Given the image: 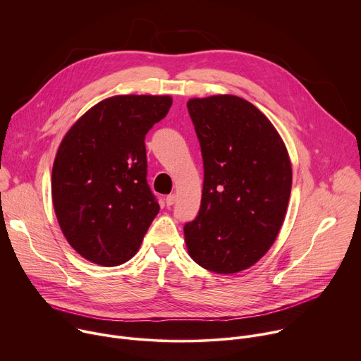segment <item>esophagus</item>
I'll list each match as a JSON object with an SVG mask.
<instances>
[{"mask_svg": "<svg viewBox=\"0 0 361 361\" xmlns=\"http://www.w3.org/2000/svg\"><path fill=\"white\" fill-rule=\"evenodd\" d=\"M176 202V194H170L166 197V204L167 207H171V205Z\"/></svg>", "mask_w": 361, "mask_h": 361, "instance_id": "34e87169", "label": "esophagus"}]
</instances>
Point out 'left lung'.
Listing matches in <instances>:
<instances>
[{"instance_id":"left-lung-1","label":"left lung","mask_w":361,"mask_h":361,"mask_svg":"<svg viewBox=\"0 0 361 361\" xmlns=\"http://www.w3.org/2000/svg\"><path fill=\"white\" fill-rule=\"evenodd\" d=\"M204 164L198 216L184 226L191 259L219 274L243 271L276 241L291 192L287 148L270 120L235 95L191 98Z\"/></svg>"}]
</instances>
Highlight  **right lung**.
Returning <instances> with one entry per match:
<instances>
[{
    "instance_id": "add662e5",
    "label": "right lung",
    "mask_w": 361,
    "mask_h": 361,
    "mask_svg": "<svg viewBox=\"0 0 361 361\" xmlns=\"http://www.w3.org/2000/svg\"><path fill=\"white\" fill-rule=\"evenodd\" d=\"M171 104L170 95L110 97L64 135L51 194L64 237L85 260L106 267L128 262L159 214L144 140Z\"/></svg>"
}]
</instances>
